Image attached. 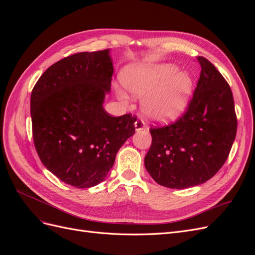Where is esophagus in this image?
Instances as JSON below:
<instances>
[{
    "mask_svg": "<svg viewBox=\"0 0 255 255\" xmlns=\"http://www.w3.org/2000/svg\"><path fill=\"white\" fill-rule=\"evenodd\" d=\"M145 127H146V125H145V122L142 119H137L136 120V122H135V128H136V130L143 129Z\"/></svg>",
    "mask_w": 255,
    "mask_h": 255,
    "instance_id": "esophagus-1",
    "label": "esophagus"
}]
</instances>
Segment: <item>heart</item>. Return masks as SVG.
I'll list each match as a JSON object with an SVG mask.
<instances>
[{
  "label": "heart",
  "instance_id": "b5f03b06",
  "mask_svg": "<svg viewBox=\"0 0 255 255\" xmlns=\"http://www.w3.org/2000/svg\"><path fill=\"white\" fill-rule=\"evenodd\" d=\"M173 65L130 66L122 73L125 87L137 97H144L142 107L153 120L168 122L180 117L186 109L192 89V81L186 73H177ZM119 98L128 99L123 92Z\"/></svg>",
  "mask_w": 255,
  "mask_h": 255
}]
</instances>
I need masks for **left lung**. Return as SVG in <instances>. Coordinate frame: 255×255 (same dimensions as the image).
<instances>
[{"instance_id":"obj_1","label":"left lung","mask_w":255,"mask_h":255,"mask_svg":"<svg viewBox=\"0 0 255 255\" xmlns=\"http://www.w3.org/2000/svg\"><path fill=\"white\" fill-rule=\"evenodd\" d=\"M194 96L185 113L165 127L150 128L152 143L144 166L161 186L183 189L200 185L226 163L237 130L230 85L203 56Z\"/></svg>"}]
</instances>
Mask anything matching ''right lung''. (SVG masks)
<instances>
[{
    "instance_id": "add662e5",
    "label": "right lung",
    "mask_w": 255,
    "mask_h": 255,
    "mask_svg": "<svg viewBox=\"0 0 255 255\" xmlns=\"http://www.w3.org/2000/svg\"><path fill=\"white\" fill-rule=\"evenodd\" d=\"M110 50L72 54L49 67L30 96L33 139L41 163L66 184L101 183L135 133L136 116L103 109L114 73Z\"/></svg>"
}]
</instances>
